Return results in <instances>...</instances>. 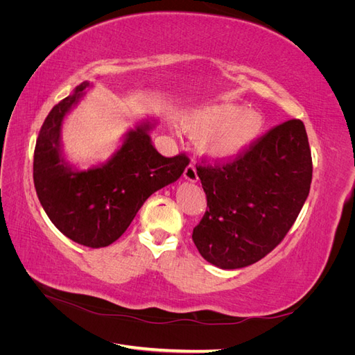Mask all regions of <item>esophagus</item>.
Returning a JSON list of instances; mask_svg holds the SVG:
<instances>
[{"instance_id": "1", "label": "esophagus", "mask_w": 355, "mask_h": 355, "mask_svg": "<svg viewBox=\"0 0 355 355\" xmlns=\"http://www.w3.org/2000/svg\"><path fill=\"white\" fill-rule=\"evenodd\" d=\"M184 178H185L187 180H189V182H197V180H198V175H197L196 167L192 166V164H189V166L185 168V171H184Z\"/></svg>"}]
</instances>
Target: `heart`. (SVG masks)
<instances>
[{
  "mask_svg": "<svg viewBox=\"0 0 355 355\" xmlns=\"http://www.w3.org/2000/svg\"><path fill=\"white\" fill-rule=\"evenodd\" d=\"M180 125L197 139L204 157L225 163L243 155L261 137L265 120L254 110H244L232 102H219L184 112Z\"/></svg>",
  "mask_w": 355,
  "mask_h": 355,
  "instance_id": "heart-1",
  "label": "heart"
}]
</instances>
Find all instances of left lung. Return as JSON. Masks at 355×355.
<instances>
[{
    "instance_id": "1",
    "label": "left lung",
    "mask_w": 355,
    "mask_h": 355,
    "mask_svg": "<svg viewBox=\"0 0 355 355\" xmlns=\"http://www.w3.org/2000/svg\"><path fill=\"white\" fill-rule=\"evenodd\" d=\"M207 210L192 231L200 254L222 270L249 266L282 243L309 194L313 159L305 125L274 127L225 166H200Z\"/></svg>"
}]
</instances>
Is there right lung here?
<instances>
[{
    "label": "right lung",
    "instance_id": "obj_1",
    "mask_svg": "<svg viewBox=\"0 0 355 355\" xmlns=\"http://www.w3.org/2000/svg\"><path fill=\"white\" fill-rule=\"evenodd\" d=\"M92 84L84 81L47 115L37 137L34 184L53 225L67 237L92 249L112 244L154 192L176 182L189 159L166 158L151 141L154 116L128 128L120 148L105 163L80 168L63 151L62 125Z\"/></svg>",
    "mask_w": 355,
    "mask_h": 355
}]
</instances>
